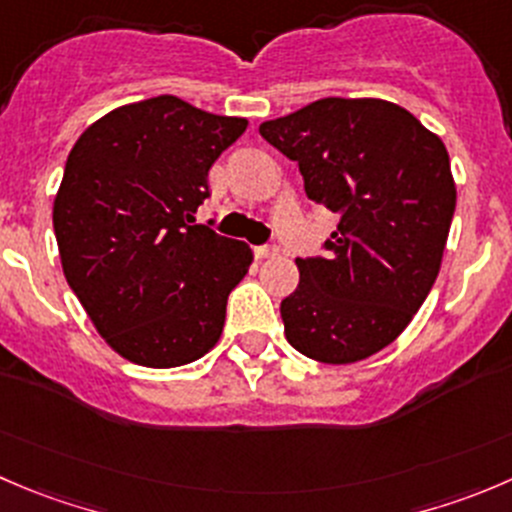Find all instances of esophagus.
<instances>
[{"instance_id": "esophagus-1", "label": "esophagus", "mask_w": 512, "mask_h": 512, "mask_svg": "<svg viewBox=\"0 0 512 512\" xmlns=\"http://www.w3.org/2000/svg\"><path fill=\"white\" fill-rule=\"evenodd\" d=\"M277 255H280V247L277 245H257L255 247L257 260H267V257H277Z\"/></svg>"}]
</instances>
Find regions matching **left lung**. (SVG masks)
I'll list each match as a JSON object with an SVG mask.
<instances>
[{
  "label": "left lung",
  "mask_w": 512,
  "mask_h": 512,
  "mask_svg": "<svg viewBox=\"0 0 512 512\" xmlns=\"http://www.w3.org/2000/svg\"><path fill=\"white\" fill-rule=\"evenodd\" d=\"M260 135L340 215L327 257H297L300 285L280 305L287 342L327 365L365 360L408 327L440 272L455 212L448 150L385 99H317Z\"/></svg>",
  "instance_id": "8db88e82"
}]
</instances>
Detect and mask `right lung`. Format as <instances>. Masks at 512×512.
I'll return each mask as SVG.
<instances>
[{"label": "right lung", "instance_id": "1", "mask_svg": "<svg viewBox=\"0 0 512 512\" xmlns=\"http://www.w3.org/2000/svg\"><path fill=\"white\" fill-rule=\"evenodd\" d=\"M245 130L160 94L104 114L69 152L52 212L64 277L130 362L187 365L220 340L252 250L192 222L207 172Z\"/></svg>", "mask_w": 512, "mask_h": 512}]
</instances>
